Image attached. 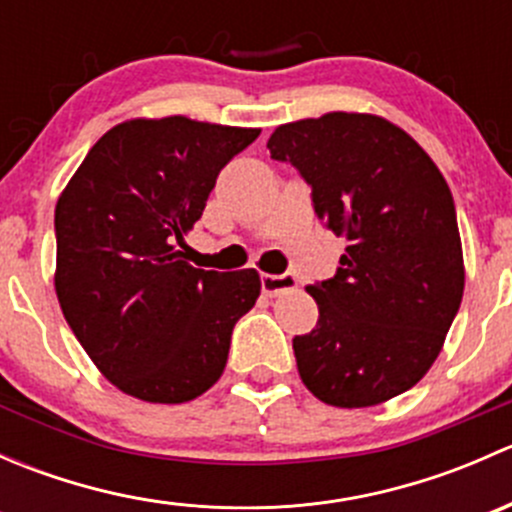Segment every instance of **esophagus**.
I'll use <instances>...</instances> for the list:
<instances>
[{
  "mask_svg": "<svg viewBox=\"0 0 512 512\" xmlns=\"http://www.w3.org/2000/svg\"><path fill=\"white\" fill-rule=\"evenodd\" d=\"M297 289V277L294 275H262V292L267 297H277L282 292H292Z\"/></svg>",
  "mask_w": 512,
  "mask_h": 512,
  "instance_id": "1",
  "label": "esophagus"
}]
</instances>
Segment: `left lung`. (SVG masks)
<instances>
[{
	"label": "left lung",
	"mask_w": 512,
	"mask_h": 512,
	"mask_svg": "<svg viewBox=\"0 0 512 512\" xmlns=\"http://www.w3.org/2000/svg\"><path fill=\"white\" fill-rule=\"evenodd\" d=\"M267 148L304 175L319 220L347 240L337 275L307 285L317 327L292 339L304 386L339 409L404 394L441 354L466 285L446 178L376 113L282 123Z\"/></svg>",
	"instance_id": "left-lung-1"
}]
</instances>
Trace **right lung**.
Segmentation results:
<instances>
[{
	"mask_svg": "<svg viewBox=\"0 0 512 512\" xmlns=\"http://www.w3.org/2000/svg\"><path fill=\"white\" fill-rule=\"evenodd\" d=\"M260 128L188 116L103 133L56 200L54 287L71 332L116 389L148 404L198 399L223 376L257 270H200L185 235L227 160Z\"/></svg>",
	"mask_w": 512,
	"mask_h": 512,
	"instance_id": "1",
	"label": "right lung"
}]
</instances>
